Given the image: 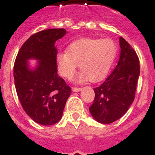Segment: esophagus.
<instances>
[{
    "label": "esophagus",
    "instance_id": "obj_1",
    "mask_svg": "<svg viewBox=\"0 0 155 155\" xmlns=\"http://www.w3.org/2000/svg\"><path fill=\"white\" fill-rule=\"evenodd\" d=\"M81 89H82L81 87H72L73 92H80Z\"/></svg>",
    "mask_w": 155,
    "mask_h": 155
}]
</instances>
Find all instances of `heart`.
Listing matches in <instances>:
<instances>
[{"mask_svg": "<svg viewBox=\"0 0 155 155\" xmlns=\"http://www.w3.org/2000/svg\"><path fill=\"white\" fill-rule=\"evenodd\" d=\"M117 52L115 42L110 38H84L71 42L68 51L58 52L56 65L59 74L68 80L72 79L80 65V81L99 82L109 72Z\"/></svg>", "mask_w": 155, "mask_h": 155, "instance_id": "1", "label": "heart"}]
</instances>
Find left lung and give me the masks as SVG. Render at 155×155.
Listing matches in <instances>:
<instances>
[{"instance_id":"8db88e82","label":"left lung","mask_w":155,"mask_h":155,"mask_svg":"<svg viewBox=\"0 0 155 155\" xmlns=\"http://www.w3.org/2000/svg\"><path fill=\"white\" fill-rule=\"evenodd\" d=\"M117 65L101 86L94 88L95 98L89 110L98 122L110 124L128 111L135 97L140 75L139 58L133 47L120 37Z\"/></svg>"}]
</instances>
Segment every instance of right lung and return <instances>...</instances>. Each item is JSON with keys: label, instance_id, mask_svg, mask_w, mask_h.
<instances>
[{"label": "right lung", "instance_id": "obj_1", "mask_svg": "<svg viewBox=\"0 0 155 155\" xmlns=\"http://www.w3.org/2000/svg\"><path fill=\"white\" fill-rule=\"evenodd\" d=\"M65 29H48L28 38L19 50L13 67L17 94L26 114L35 122L51 125L60 120L71 88L58 75L54 43ZM35 58L38 66L28 68L27 60Z\"/></svg>", "mask_w": 155, "mask_h": 155}]
</instances>
